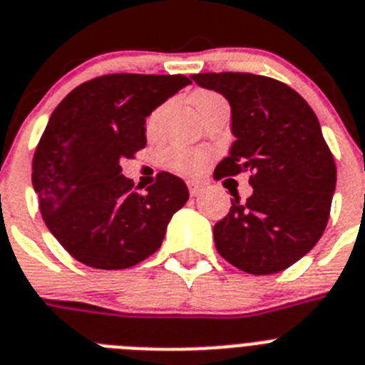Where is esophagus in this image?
<instances>
[{
  "mask_svg": "<svg viewBox=\"0 0 365 365\" xmlns=\"http://www.w3.org/2000/svg\"><path fill=\"white\" fill-rule=\"evenodd\" d=\"M187 187H189L191 196H198L202 192V185L198 182H187Z\"/></svg>",
  "mask_w": 365,
  "mask_h": 365,
  "instance_id": "34e87169",
  "label": "esophagus"
}]
</instances>
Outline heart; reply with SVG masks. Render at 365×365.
I'll return each mask as SVG.
<instances>
[{
  "label": "heart",
  "instance_id": "heart-1",
  "mask_svg": "<svg viewBox=\"0 0 365 365\" xmlns=\"http://www.w3.org/2000/svg\"><path fill=\"white\" fill-rule=\"evenodd\" d=\"M222 101L217 93L213 91H196L191 97V104L196 110V113H200L205 106L209 104ZM161 115H163V106L156 108L154 112L148 115L147 119V130L150 134H154L160 128ZM209 161V154L202 148H187V147H173L165 154V163L169 165L173 170H178L183 174H198L205 169V165Z\"/></svg>",
  "mask_w": 365,
  "mask_h": 365
}]
</instances>
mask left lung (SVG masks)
Returning a JSON list of instances; mask_svg holds the SVG:
<instances>
[{"instance_id":"obj_1","label":"left lung","mask_w":365,"mask_h":365,"mask_svg":"<svg viewBox=\"0 0 365 365\" xmlns=\"http://www.w3.org/2000/svg\"><path fill=\"white\" fill-rule=\"evenodd\" d=\"M192 81L224 95L235 141L215 178L250 170L253 192L231 200L213 227L222 257L253 275L277 274L314 248L327 226L336 165L318 117L297 91L252 73H198Z\"/></svg>"}]
</instances>
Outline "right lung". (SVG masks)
<instances>
[{
	"mask_svg": "<svg viewBox=\"0 0 365 365\" xmlns=\"http://www.w3.org/2000/svg\"><path fill=\"white\" fill-rule=\"evenodd\" d=\"M187 84L183 75H104L75 88L49 117L33 187L46 226L82 264L125 270L145 261L189 200L170 173L145 195L121 174V161L147 145L145 119Z\"/></svg>",
	"mask_w": 365,
	"mask_h": 365,
	"instance_id": "obj_1",
	"label": "right lung"
}]
</instances>
